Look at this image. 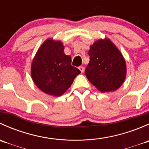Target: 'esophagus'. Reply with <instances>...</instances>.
<instances>
[{
  "instance_id": "1",
  "label": "esophagus",
  "mask_w": 149,
  "mask_h": 149,
  "mask_svg": "<svg viewBox=\"0 0 149 149\" xmlns=\"http://www.w3.org/2000/svg\"><path fill=\"white\" fill-rule=\"evenodd\" d=\"M79 70H80V71L81 72V73H84V68L83 67V66H79Z\"/></svg>"
}]
</instances>
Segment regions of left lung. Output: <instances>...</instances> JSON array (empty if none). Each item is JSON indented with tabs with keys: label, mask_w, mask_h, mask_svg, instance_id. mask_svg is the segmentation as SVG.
<instances>
[{
	"label": "left lung",
	"mask_w": 149,
	"mask_h": 149,
	"mask_svg": "<svg viewBox=\"0 0 149 149\" xmlns=\"http://www.w3.org/2000/svg\"><path fill=\"white\" fill-rule=\"evenodd\" d=\"M90 61L85 70L88 80L102 92L115 91L125 79V61L109 40H100L90 47Z\"/></svg>",
	"instance_id": "8db88e82"
}]
</instances>
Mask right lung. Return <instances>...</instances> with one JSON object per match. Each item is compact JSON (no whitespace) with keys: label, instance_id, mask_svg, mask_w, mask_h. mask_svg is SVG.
Wrapping results in <instances>:
<instances>
[{"label":"right lung","instance_id":"right-lung-1","mask_svg":"<svg viewBox=\"0 0 149 149\" xmlns=\"http://www.w3.org/2000/svg\"><path fill=\"white\" fill-rule=\"evenodd\" d=\"M63 50L61 42L49 39L39 48L31 64V77L36 86L55 97L63 95L81 73L71 65V58Z\"/></svg>","mask_w":149,"mask_h":149}]
</instances>
